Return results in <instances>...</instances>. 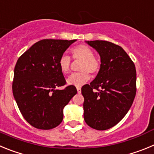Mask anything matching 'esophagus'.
Listing matches in <instances>:
<instances>
[{"label": "esophagus", "instance_id": "esophagus-1", "mask_svg": "<svg viewBox=\"0 0 154 154\" xmlns=\"http://www.w3.org/2000/svg\"><path fill=\"white\" fill-rule=\"evenodd\" d=\"M77 92H78V93H81V87H77Z\"/></svg>", "mask_w": 154, "mask_h": 154}]
</instances>
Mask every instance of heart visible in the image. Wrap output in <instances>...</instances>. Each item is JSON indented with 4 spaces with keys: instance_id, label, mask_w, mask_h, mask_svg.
I'll list each match as a JSON object with an SVG mask.
<instances>
[{
    "instance_id": "b5f03b06",
    "label": "heart",
    "mask_w": 154,
    "mask_h": 154,
    "mask_svg": "<svg viewBox=\"0 0 154 154\" xmlns=\"http://www.w3.org/2000/svg\"><path fill=\"white\" fill-rule=\"evenodd\" d=\"M72 57L75 59L82 60L80 63V72L73 73L67 79L69 85L80 87L85 84L90 79L89 72L96 74L100 69V63L97 58L93 56V51L89 46L79 45L72 49ZM58 67L63 74L69 72L71 68V58L68 55H63L58 61Z\"/></svg>"
}]
</instances>
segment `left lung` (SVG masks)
I'll list each match as a JSON object with an SVG mask.
<instances>
[{
	"label": "left lung",
	"mask_w": 154,
	"mask_h": 154,
	"mask_svg": "<svg viewBox=\"0 0 154 154\" xmlns=\"http://www.w3.org/2000/svg\"><path fill=\"white\" fill-rule=\"evenodd\" d=\"M85 42L99 53L101 64L95 79L82 88L84 119L95 130H106L117 124L133 104L137 92L135 65L123 48L112 42Z\"/></svg>",
	"instance_id": "1"
}]
</instances>
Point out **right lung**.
<instances>
[{
    "label": "right lung",
    "instance_id": "right-lung-1",
    "mask_svg": "<svg viewBox=\"0 0 154 154\" xmlns=\"http://www.w3.org/2000/svg\"><path fill=\"white\" fill-rule=\"evenodd\" d=\"M74 40L39 41L18 58L14 71L13 95L29 124L40 130L56 127L63 119V109L77 93L65 84L58 61Z\"/></svg>",
    "mask_w": 154,
    "mask_h": 154
}]
</instances>
